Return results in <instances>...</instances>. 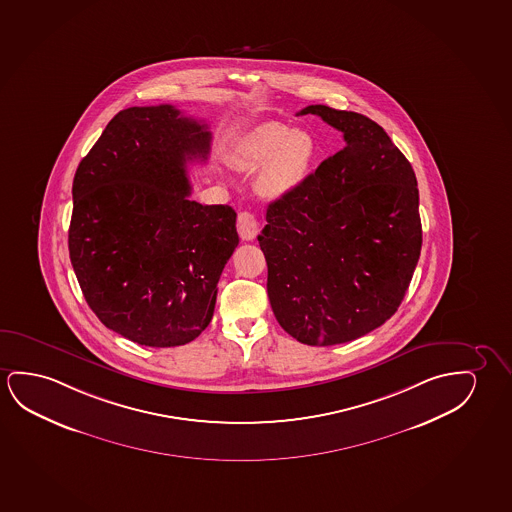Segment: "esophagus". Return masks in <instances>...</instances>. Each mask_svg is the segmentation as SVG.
Segmentation results:
<instances>
[{"label":"esophagus","instance_id":"obj_1","mask_svg":"<svg viewBox=\"0 0 512 512\" xmlns=\"http://www.w3.org/2000/svg\"><path fill=\"white\" fill-rule=\"evenodd\" d=\"M237 232L243 241H252L253 237L259 234V222L257 218L248 213V211H241L237 215Z\"/></svg>","mask_w":512,"mask_h":512}]
</instances>
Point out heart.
<instances>
[{
  "label": "heart",
  "mask_w": 512,
  "mask_h": 512,
  "mask_svg": "<svg viewBox=\"0 0 512 512\" xmlns=\"http://www.w3.org/2000/svg\"><path fill=\"white\" fill-rule=\"evenodd\" d=\"M317 142L306 130L269 121L253 128L237 142L234 163L241 171L260 172L259 190L278 199L294 192L310 176L317 158Z\"/></svg>",
  "instance_id": "1"
}]
</instances>
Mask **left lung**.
Segmentation results:
<instances>
[{
    "label": "left lung",
    "instance_id": "obj_1",
    "mask_svg": "<svg viewBox=\"0 0 512 512\" xmlns=\"http://www.w3.org/2000/svg\"><path fill=\"white\" fill-rule=\"evenodd\" d=\"M345 148L269 204L259 236L278 324L306 345L361 338L391 319L423 245L414 169L382 126L308 105Z\"/></svg>",
    "mask_w": 512,
    "mask_h": 512
}]
</instances>
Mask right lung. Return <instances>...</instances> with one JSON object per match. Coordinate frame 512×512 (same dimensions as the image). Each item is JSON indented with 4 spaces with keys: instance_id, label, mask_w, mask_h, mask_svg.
<instances>
[{
    "instance_id": "add662e5",
    "label": "right lung",
    "mask_w": 512,
    "mask_h": 512,
    "mask_svg": "<svg viewBox=\"0 0 512 512\" xmlns=\"http://www.w3.org/2000/svg\"><path fill=\"white\" fill-rule=\"evenodd\" d=\"M211 132L172 105L118 112L75 172L68 250L89 308L146 347L195 340L239 245L236 211L190 200Z\"/></svg>"
}]
</instances>
